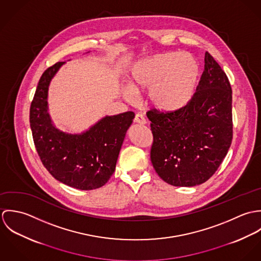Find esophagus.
Returning <instances> with one entry per match:
<instances>
[{
  "instance_id": "34e87169",
  "label": "esophagus",
  "mask_w": 261,
  "mask_h": 261,
  "mask_svg": "<svg viewBox=\"0 0 261 261\" xmlns=\"http://www.w3.org/2000/svg\"><path fill=\"white\" fill-rule=\"evenodd\" d=\"M135 121H136L137 123H140V124H146V123H147V119L145 118L144 114H142V113H140V112L136 114V116H135Z\"/></svg>"
}]
</instances>
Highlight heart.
<instances>
[{
	"label": "heart",
	"mask_w": 261,
	"mask_h": 261,
	"mask_svg": "<svg viewBox=\"0 0 261 261\" xmlns=\"http://www.w3.org/2000/svg\"><path fill=\"white\" fill-rule=\"evenodd\" d=\"M201 76L200 63L187 52H164L136 63L129 86L136 92L149 89V100L161 112L183 110L192 101ZM130 97L132 92L126 91Z\"/></svg>",
	"instance_id": "b5f03b06"
}]
</instances>
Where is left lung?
<instances>
[{"instance_id":"8db88e82","label":"left lung","mask_w":261,"mask_h":261,"mask_svg":"<svg viewBox=\"0 0 261 261\" xmlns=\"http://www.w3.org/2000/svg\"><path fill=\"white\" fill-rule=\"evenodd\" d=\"M196 90L183 110L147 112L153 138L152 167L163 181L173 186H196L209 180L233 138L231 85L208 52Z\"/></svg>"}]
</instances>
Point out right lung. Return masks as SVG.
Segmentation results:
<instances>
[{
	"label": "right lung",
	"mask_w": 261,
	"mask_h": 261,
	"mask_svg": "<svg viewBox=\"0 0 261 261\" xmlns=\"http://www.w3.org/2000/svg\"><path fill=\"white\" fill-rule=\"evenodd\" d=\"M65 62H57L41 76L30 108V126L40 160L59 182L79 190L103 186L112 177L126 130L135 113L106 116L80 135L57 129L48 113V86Z\"/></svg>",
	"instance_id": "obj_1"
}]
</instances>
